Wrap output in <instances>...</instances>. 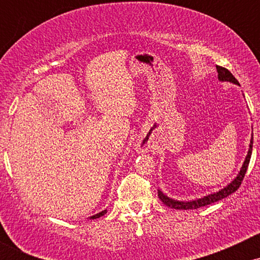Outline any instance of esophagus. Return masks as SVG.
Instances as JSON below:
<instances>
[{"label":"esophagus","instance_id":"34e87169","mask_svg":"<svg viewBox=\"0 0 260 260\" xmlns=\"http://www.w3.org/2000/svg\"><path fill=\"white\" fill-rule=\"evenodd\" d=\"M137 149H138L140 153H143V151L148 150V147H147V145H144V144H138V145H137Z\"/></svg>","mask_w":260,"mask_h":260}]
</instances>
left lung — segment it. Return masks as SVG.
Masks as SVG:
<instances>
[{
  "mask_svg": "<svg viewBox=\"0 0 260 260\" xmlns=\"http://www.w3.org/2000/svg\"><path fill=\"white\" fill-rule=\"evenodd\" d=\"M216 71H217V78H219L220 82H230V83H234V84H236V85H240L238 80L236 79L234 76H232V73L230 72L229 70H226V68H223V67H220V66H216ZM252 148H253V136H252V138H250L248 153H247V156H246V159H244V162H243L242 168H241V170H240V172H238V175L236 176V178H234V181H232L231 183H229L226 187H223L222 189L211 193V194L204 196L203 198L193 199V201H188V202L176 201V199H172L166 194H164L160 189H157V196H159L160 201L162 202L164 204L168 205V207L172 208V209H182V210H188V209H198V208L205 207V205L211 204V203L219 202V201H221V199L226 198V197L231 196L232 193H235L236 190L240 188L241 183H242L244 175H246L247 169H248L250 156H252Z\"/></svg>",
  "mask_w": 260,
  "mask_h": 260,
  "instance_id": "obj_1",
  "label": "left lung"
}]
</instances>
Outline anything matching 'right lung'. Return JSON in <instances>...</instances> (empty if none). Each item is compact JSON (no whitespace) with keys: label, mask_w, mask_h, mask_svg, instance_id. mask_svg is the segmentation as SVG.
I'll list each match as a JSON object with an SVG mask.
<instances>
[{"label":"right lung","mask_w":260,"mask_h":260,"mask_svg":"<svg viewBox=\"0 0 260 260\" xmlns=\"http://www.w3.org/2000/svg\"><path fill=\"white\" fill-rule=\"evenodd\" d=\"M106 209L105 210H103V211H100V213H98V214H95V215H91L90 217H89V219H91V220H94V219H98V217H100V216H103V215H105L106 214Z\"/></svg>","instance_id":"add662e5"}]
</instances>
